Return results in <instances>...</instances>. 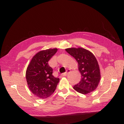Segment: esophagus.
<instances>
[{
    "mask_svg": "<svg viewBox=\"0 0 124 124\" xmlns=\"http://www.w3.org/2000/svg\"><path fill=\"white\" fill-rule=\"evenodd\" d=\"M70 72V70H67V71H66L65 73H62V74H61V76H63V77L67 76L68 75V74L69 72Z\"/></svg>",
    "mask_w": 124,
    "mask_h": 124,
    "instance_id": "esophagus-1",
    "label": "esophagus"
}]
</instances>
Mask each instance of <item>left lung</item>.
Masks as SVG:
<instances>
[{
	"mask_svg": "<svg viewBox=\"0 0 124 124\" xmlns=\"http://www.w3.org/2000/svg\"><path fill=\"white\" fill-rule=\"evenodd\" d=\"M65 51L72 56L78 63L81 78L73 89L82 94H88L96 89L101 78L99 66L93 53L82 47L66 48Z\"/></svg>",
	"mask_w": 124,
	"mask_h": 124,
	"instance_id": "8db88e82",
	"label": "left lung"
}]
</instances>
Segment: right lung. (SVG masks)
<instances>
[{"mask_svg": "<svg viewBox=\"0 0 124 124\" xmlns=\"http://www.w3.org/2000/svg\"><path fill=\"white\" fill-rule=\"evenodd\" d=\"M57 51L55 48L39 51L33 57L27 68L28 87L31 93L41 99L51 96L59 82V78L53 76V69L48 64Z\"/></svg>", "mask_w": 124, "mask_h": 124, "instance_id": "obj_1", "label": "right lung"}]
</instances>
